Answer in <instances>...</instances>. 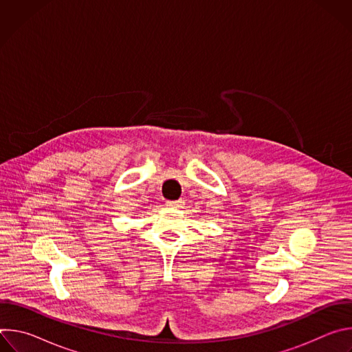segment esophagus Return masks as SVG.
Segmentation results:
<instances>
[{"label": "esophagus", "mask_w": 352, "mask_h": 352, "mask_svg": "<svg viewBox=\"0 0 352 352\" xmlns=\"http://www.w3.org/2000/svg\"><path fill=\"white\" fill-rule=\"evenodd\" d=\"M182 204V200H170V202H167V206H178Z\"/></svg>", "instance_id": "1"}]
</instances>
